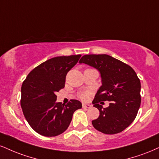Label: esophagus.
<instances>
[{
	"label": "esophagus",
	"instance_id": "34e87169",
	"mask_svg": "<svg viewBox=\"0 0 159 159\" xmlns=\"http://www.w3.org/2000/svg\"><path fill=\"white\" fill-rule=\"evenodd\" d=\"M82 107H83V108L89 109V108L92 107V105L91 104H82Z\"/></svg>",
	"mask_w": 159,
	"mask_h": 159
}]
</instances>
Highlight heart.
Returning <instances> with one entry per match:
<instances>
[{
    "label": "heart",
    "mask_w": 159,
    "mask_h": 159,
    "mask_svg": "<svg viewBox=\"0 0 159 159\" xmlns=\"http://www.w3.org/2000/svg\"><path fill=\"white\" fill-rule=\"evenodd\" d=\"M90 95H91V92L90 91L85 90V91L80 92V93H78V97H79V98L81 99V100L87 101V100H88V98H89Z\"/></svg>",
    "instance_id": "b5f03b06"
}]
</instances>
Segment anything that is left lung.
<instances>
[{"instance_id":"left-lung-1","label":"left lung","mask_w":159,"mask_h":159,"mask_svg":"<svg viewBox=\"0 0 159 159\" xmlns=\"http://www.w3.org/2000/svg\"><path fill=\"white\" fill-rule=\"evenodd\" d=\"M80 64L96 68L100 72L102 86L93 104L100 115L92 121L97 130L105 134L121 133L136 117L141 105V82L130 66L108 55H85ZM109 100L110 106L103 108L102 101Z\"/></svg>"}]
</instances>
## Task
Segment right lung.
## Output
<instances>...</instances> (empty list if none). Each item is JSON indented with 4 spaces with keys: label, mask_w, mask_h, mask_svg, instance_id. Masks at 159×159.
Masks as SVG:
<instances>
[{
    "label": "right lung",
    "mask_w": 159,
    "mask_h": 159,
    "mask_svg": "<svg viewBox=\"0 0 159 159\" xmlns=\"http://www.w3.org/2000/svg\"><path fill=\"white\" fill-rule=\"evenodd\" d=\"M81 55L59 56L42 63L29 73L21 87V106L24 117L32 129L43 136H56L67 129L72 115L81 103L70 100L57 102L56 92L64 87L67 72Z\"/></svg>",
    "instance_id": "right-lung-1"
}]
</instances>
